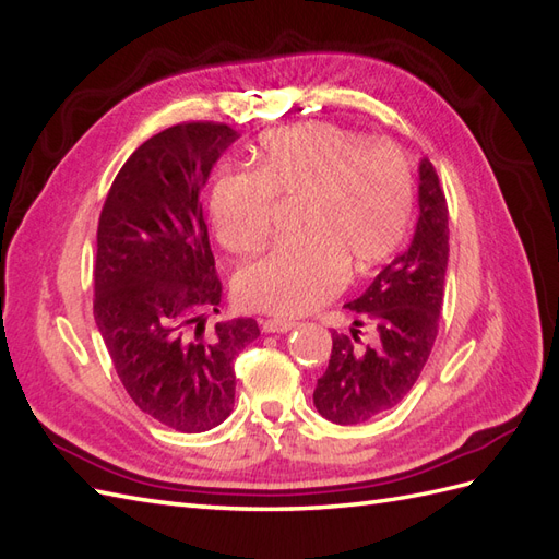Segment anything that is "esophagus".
Segmentation results:
<instances>
[{"label": "esophagus", "mask_w": 559, "mask_h": 559, "mask_svg": "<svg viewBox=\"0 0 559 559\" xmlns=\"http://www.w3.org/2000/svg\"><path fill=\"white\" fill-rule=\"evenodd\" d=\"M296 326V322H292V320H265L263 322V332H272V334H282V332H289V330H294Z\"/></svg>", "instance_id": "esophagus-1"}]
</instances>
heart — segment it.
Returning a JSON list of instances; mask_svg holds the SVG:
<instances>
[{"mask_svg": "<svg viewBox=\"0 0 559 559\" xmlns=\"http://www.w3.org/2000/svg\"><path fill=\"white\" fill-rule=\"evenodd\" d=\"M275 193L298 199V237L270 247L235 277L239 301L277 318L320 306L348 277L367 275L399 251L413 217V175L389 146L310 120L265 132L255 170H227L213 187L215 235L233 253L261 247Z\"/></svg>", "mask_w": 559, "mask_h": 559, "instance_id": "1", "label": "heart"}]
</instances>
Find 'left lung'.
<instances>
[{"label": "left lung", "instance_id": "obj_1", "mask_svg": "<svg viewBox=\"0 0 559 559\" xmlns=\"http://www.w3.org/2000/svg\"><path fill=\"white\" fill-rule=\"evenodd\" d=\"M419 217L411 247L379 272L346 308L350 334H332L318 379V413L334 425H362L399 405L437 342L448 267V206L429 158L419 160Z\"/></svg>", "mask_w": 559, "mask_h": 559}]
</instances>
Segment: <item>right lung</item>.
<instances>
[{
    "label": "right lung",
    "mask_w": 559,
    "mask_h": 559,
    "mask_svg": "<svg viewBox=\"0 0 559 559\" xmlns=\"http://www.w3.org/2000/svg\"><path fill=\"white\" fill-rule=\"evenodd\" d=\"M237 140L221 122L154 134L120 168L99 215L94 320L134 405L182 433L233 413L235 358L261 334L253 318H237L203 336L223 287L201 189Z\"/></svg>",
    "instance_id": "obj_1"
}]
</instances>
